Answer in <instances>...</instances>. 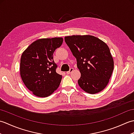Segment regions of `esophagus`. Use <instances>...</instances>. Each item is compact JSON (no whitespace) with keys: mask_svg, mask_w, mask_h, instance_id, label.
<instances>
[{"mask_svg":"<svg viewBox=\"0 0 134 134\" xmlns=\"http://www.w3.org/2000/svg\"><path fill=\"white\" fill-rule=\"evenodd\" d=\"M73 70H74L73 68H71V69H70V70L69 71L67 72V74H71V72L73 71Z\"/></svg>","mask_w":134,"mask_h":134,"instance_id":"esophagus-1","label":"esophagus"}]
</instances>
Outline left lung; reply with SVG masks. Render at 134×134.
Returning <instances> with one entry per match:
<instances>
[{"instance_id": "8db88e82", "label": "left lung", "mask_w": 134, "mask_h": 134, "mask_svg": "<svg viewBox=\"0 0 134 134\" xmlns=\"http://www.w3.org/2000/svg\"><path fill=\"white\" fill-rule=\"evenodd\" d=\"M64 40L76 59L81 74L79 86L90 94L100 92L108 85L114 68L109 47L90 35L67 36Z\"/></svg>"}]
</instances>
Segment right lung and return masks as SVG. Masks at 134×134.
<instances>
[{
    "instance_id": "1",
    "label": "right lung",
    "mask_w": 134,
    "mask_h": 134,
    "mask_svg": "<svg viewBox=\"0 0 134 134\" xmlns=\"http://www.w3.org/2000/svg\"><path fill=\"white\" fill-rule=\"evenodd\" d=\"M63 41L62 37L39 39L22 53L20 63L22 80L36 96L46 97L59 86L62 76L56 71L58 65L53 54Z\"/></svg>"
}]
</instances>
